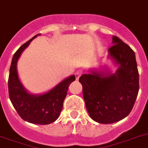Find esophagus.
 Returning a JSON list of instances; mask_svg holds the SVG:
<instances>
[{
    "instance_id": "esophagus-1",
    "label": "esophagus",
    "mask_w": 148,
    "mask_h": 148,
    "mask_svg": "<svg viewBox=\"0 0 148 148\" xmlns=\"http://www.w3.org/2000/svg\"><path fill=\"white\" fill-rule=\"evenodd\" d=\"M83 74V71H82V70H78V71H77L76 73H75V77H76L77 80H78L79 77H81V75Z\"/></svg>"
}]
</instances>
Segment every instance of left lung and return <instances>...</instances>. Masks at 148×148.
<instances>
[{
    "label": "left lung",
    "instance_id": "left-lung-1",
    "mask_svg": "<svg viewBox=\"0 0 148 148\" xmlns=\"http://www.w3.org/2000/svg\"><path fill=\"white\" fill-rule=\"evenodd\" d=\"M113 46L108 58L116 67L100 66L82 74L83 97L90 117L97 123H113L131 112L139 92V73L135 53L119 37H112Z\"/></svg>",
    "mask_w": 148,
    "mask_h": 148
}]
</instances>
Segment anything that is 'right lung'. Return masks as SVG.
<instances>
[{
	"instance_id": "1",
	"label": "right lung",
	"mask_w": 148,
	"mask_h": 148,
	"mask_svg": "<svg viewBox=\"0 0 148 148\" xmlns=\"http://www.w3.org/2000/svg\"><path fill=\"white\" fill-rule=\"evenodd\" d=\"M39 35H36L19 48L11 60L8 78L9 97L17 112L25 121L31 123L47 125L58 119L68 87L75 81L71 75L64 79L49 91L42 94H33L27 90L19 78L17 64L22 52Z\"/></svg>"
}]
</instances>
